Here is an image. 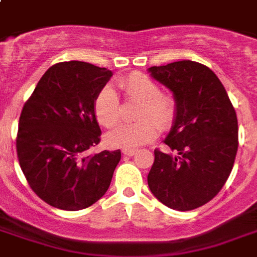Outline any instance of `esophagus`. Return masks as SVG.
Here are the masks:
<instances>
[{"label": "esophagus", "instance_id": "1", "mask_svg": "<svg viewBox=\"0 0 257 257\" xmlns=\"http://www.w3.org/2000/svg\"><path fill=\"white\" fill-rule=\"evenodd\" d=\"M122 153H124L125 156H135V155L137 153V151L136 149H124Z\"/></svg>", "mask_w": 257, "mask_h": 257}]
</instances>
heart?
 I'll list each match as a JSON object with an SVG mask.
<instances>
[{
  "label": "heart",
  "instance_id": "heart-1",
  "mask_svg": "<svg viewBox=\"0 0 257 257\" xmlns=\"http://www.w3.org/2000/svg\"><path fill=\"white\" fill-rule=\"evenodd\" d=\"M128 98L141 101L135 117L136 122L121 124L106 135L112 147L136 148L151 143L159 129L167 131L177 116V101L169 93L160 92L157 82L140 72H133L118 82ZM94 114L102 126L112 128L121 120V104L116 92L104 86L94 98Z\"/></svg>",
  "mask_w": 257,
  "mask_h": 257
}]
</instances>
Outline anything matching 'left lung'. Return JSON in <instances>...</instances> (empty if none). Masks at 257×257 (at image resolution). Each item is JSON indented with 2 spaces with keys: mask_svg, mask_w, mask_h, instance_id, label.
Segmentation results:
<instances>
[{
  "mask_svg": "<svg viewBox=\"0 0 257 257\" xmlns=\"http://www.w3.org/2000/svg\"><path fill=\"white\" fill-rule=\"evenodd\" d=\"M148 70L177 101V116L164 140L173 155L155 149L149 189L167 207L192 211L211 201L231 175L239 147L235 108L203 64L184 60Z\"/></svg>",
  "mask_w": 257,
  "mask_h": 257,
  "instance_id": "1",
  "label": "left lung"
}]
</instances>
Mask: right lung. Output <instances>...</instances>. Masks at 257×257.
Returning a JSON list of instances; mask_svg holds the SVG:
<instances>
[{
    "label": "right lung",
    "instance_id": "1",
    "mask_svg": "<svg viewBox=\"0 0 257 257\" xmlns=\"http://www.w3.org/2000/svg\"><path fill=\"white\" fill-rule=\"evenodd\" d=\"M112 72L82 61L50 66L22 108L16 147L30 188L64 211L90 207L108 191L120 149L90 155L100 143L94 98Z\"/></svg>",
    "mask_w": 257,
    "mask_h": 257
}]
</instances>
